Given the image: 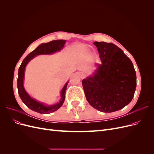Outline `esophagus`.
Masks as SVG:
<instances>
[{"label":"esophagus","instance_id":"esophagus-1","mask_svg":"<svg viewBox=\"0 0 154 154\" xmlns=\"http://www.w3.org/2000/svg\"><path fill=\"white\" fill-rule=\"evenodd\" d=\"M77 74L78 75L80 76L81 78H84L85 77V75L83 73H82V72H77Z\"/></svg>","mask_w":154,"mask_h":154}]
</instances>
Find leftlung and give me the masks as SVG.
Segmentation results:
<instances>
[{
    "label": "left lung",
    "mask_w": 154,
    "mask_h": 154,
    "mask_svg": "<svg viewBox=\"0 0 154 154\" xmlns=\"http://www.w3.org/2000/svg\"><path fill=\"white\" fill-rule=\"evenodd\" d=\"M101 64L82 80L87 101L103 112H112L129 104L136 88L133 63L123 51L112 43L94 42Z\"/></svg>",
    "instance_id": "left-lung-1"
}]
</instances>
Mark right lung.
<instances>
[{"instance_id": "add662e5", "label": "right lung", "mask_w": 154, "mask_h": 154, "mask_svg": "<svg viewBox=\"0 0 154 154\" xmlns=\"http://www.w3.org/2000/svg\"><path fill=\"white\" fill-rule=\"evenodd\" d=\"M66 40H57L51 41L48 43L41 44L34 51H32L23 60L20 66L18 69V79H17V88L18 92L22 101L28 108L36 112L43 114H47L57 110L63 105L65 97H66V91L68 85L69 81L66 82L60 92L61 99L58 103L48 105L44 103L36 101L31 97L28 93L26 92L24 87V80L26 67L31 60L35 57L40 54H51L56 52L61 51L65 45Z\"/></svg>"}]
</instances>
